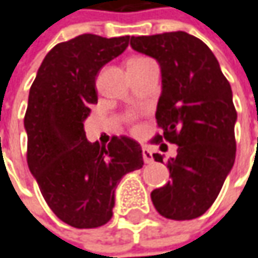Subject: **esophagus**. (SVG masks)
I'll list each match as a JSON object with an SVG mask.
<instances>
[{"label":"esophagus","instance_id":"obj_1","mask_svg":"<svg viewBox=\"0 0 258 258\" xmlns=\"http://www.w3.org/2000/svg\"><path fill=\"white\" fill-rule=\"evenodd\" d=\"M143 160H144V163H152V162H153L152 152H150L147 147H143Z\"/></svg>","mask_w":258,"mask_h":258}]
</instances>
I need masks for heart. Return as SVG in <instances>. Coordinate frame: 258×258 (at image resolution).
Returning a JSON list of instances; mask_svg holds the SVG:
<instances>
[{"label":"heart","mask_w":258,"mask_h":258,"mask_svg":"<svg viewBox=\"0 0 258 258\" xmlns=\"http://www.w3.org/2000/svg\"><path fill=\"white\" fill-rule=\"evenodd\" d=\"M150 62H155V61L147 58V56H143V55H136V56L130 58L128 62H127V67L128 69H131V67H142V66L150 64Z\"/></svg>","instance_id":"obj_1"}]
</instances>
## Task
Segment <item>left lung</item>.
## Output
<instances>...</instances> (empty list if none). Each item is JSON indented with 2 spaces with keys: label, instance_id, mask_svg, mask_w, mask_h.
<instances>
[{
  "label": "left lung",
  "instance_id": "left-lung-1",
  "mask_svg": "<svg viewBox=\"0 0 258 258\" xmlns=\"http://www.w3.org/2000/svg\"><path fill=\"white\" fill-rule=\"evenodd\" d=\"M134 51L155 58L162 73L156 122L162 131L152 143L165 152L178 146L168 160L171 181L152 191L162 216L189 220L215 203L235 162V111L231 84L203 40L185 32L131 36ZM156 162L163 158L155 153Z\"/></svg>",
  "mask_w": 258,
  "mask_h": 258
}]
</instances>
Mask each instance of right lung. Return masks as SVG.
<instances>
[{"mask_svg": "<svg viewBox=\"0 0 258 258\" xmlns=\"http://www.w3.org/2000/svg\"><path fill=\"white\" fill-rule=\"evenodd\" d=\"M130 36L84 33L46 53L24 115L27 165L58 219L79 229L112 218L121 178L143 166L142 147L119 136L108 146L86 139L84 119L98 103L96 76L128 46Z\"/></svg>", "mask_w": 258, "mask_h": 258, "instance_id": "1", "label": "right lung"}]
</instances>
